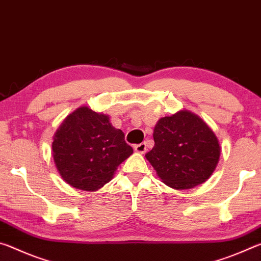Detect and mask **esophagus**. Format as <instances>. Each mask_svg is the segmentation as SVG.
Here are the masks:
<instances>
[{"label": "esophagus", "mask_w": 261, "mask_h": 261, "mask_svg": "<svg viewBox=\"0 0 261 261\" xmlns=\"http://www.w3.org/2000/svg\"><path fill=\"white\" fill-rule=\"evenodd\" d=\"M134 150H135L136 152H140V153L146 152V150H147V144L144 143V142L140 143V144H135V146H134Z\"/></svg>", "instance_id": "1"}]
</instances>
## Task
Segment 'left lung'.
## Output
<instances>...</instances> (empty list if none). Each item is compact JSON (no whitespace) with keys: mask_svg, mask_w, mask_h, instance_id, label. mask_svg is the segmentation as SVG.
Segmentation results:
<instances>
[{"mask_svg":"<svg viewBox=\"0 0 261 261\" xmlns=\"http://www.w3.org/2000/svg\"><path fill=\"white\" fill-rule=\"evenodd\" d=\"M153 141L147 160L163 182L174 190L192 189L206 181L220 159L215 134L189 111L162 118L153 129Z\"/></svg>","mask_w":261,"mask_h":261,"instance_id":"left-lung-1","label":"left lung"}]
</instances>
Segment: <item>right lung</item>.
Returning <instances> with one entry per match:
<instances>
[{
  "mask_svg": "<svg viewBox=\"0 0 261 261\" xmlns=\"http://www.w3.org/2000/svg\"><path fill=\"white\" fill-rule=\"evenodd\" d=\"M57 169L75 189L96 191L113 177L118 165L133 152L125 134L105 114L80 108L62 122L52 144Z\"/></svg>",
  "mask_w": 261,
  "mask_h": 261,
  "instance_id": "obj_1",
  "label": "right lung"
}]
</instances>
